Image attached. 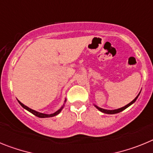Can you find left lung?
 <instances>
[{
    "label": "left lung",
    "mask_w": 153,
    "mask_h": 153,
    "mask_svg": "<svg viewBox=\"0 0 153 153\" xmlns=\"http://www.w3.org/2000/svg\"><path fill=\"white\" fill-rule=\"evenodd\" d=\"M139 95H140V94H139ZM139 95H138L137 97H136V98H135L134 100H133L132 101V102H129V104H127L126 106H123V107H122V108H120V109H114V110H108V109H102V108H100V107H98V106H95L97 108V109H99V110H100V111L102 112V113H107V114H115V113H120V112L123 111V110H124V109H126L127 107H129V106H130V105H132V104L133 103V102H136V99L138 98Z\"/></svg>",
    "instance_id": "obj_1"
}]
</instances>
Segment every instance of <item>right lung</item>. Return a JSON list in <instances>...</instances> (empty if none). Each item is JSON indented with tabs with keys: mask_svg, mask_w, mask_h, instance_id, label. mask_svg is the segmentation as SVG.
I'll list each match as a JSON object with an SVG mask.
<instances>
[{
	"mask_svg": "<svg viewBox=\"0 0 153 153\" xmlns=\"http://www.w3.org/2000/svg\"><path fill=\"white\" fill-rule=\"evenodd\" d=\"M65 102H66V100H65ZM18 102L20 104H21V106H22L23 108H24V109H27V111L30 112L31 113H33V114L34 115V116H36V117H40V118H47V117H54V116H56V115L59 114V113H60V111H61V110H62V109H63V106H64V104H63V106H62V107L60 108V109H59V110H57V111H56V113L48 115V114H44V113H38V112L35 111V110H33V109H30L29 107H27V106H25V105H24V104H23V103H21V102H20V101H18Z\"/></svg>",
	"mask_w": 153,
	"mask_h": 153,
	"instance_id": "add662e5",
	"label": "right lung"
}]
</instances>
